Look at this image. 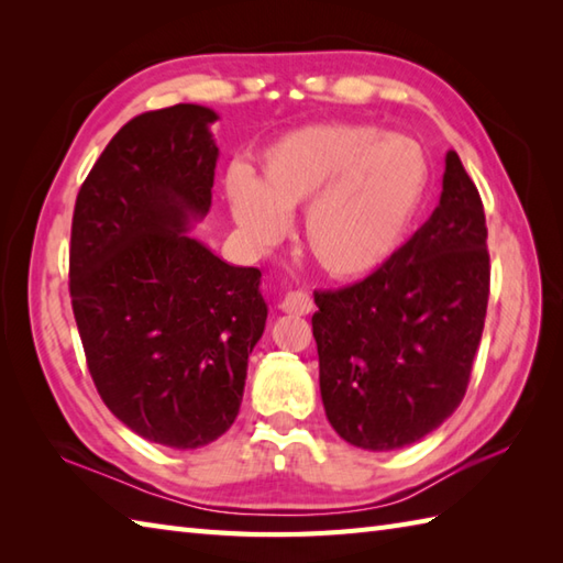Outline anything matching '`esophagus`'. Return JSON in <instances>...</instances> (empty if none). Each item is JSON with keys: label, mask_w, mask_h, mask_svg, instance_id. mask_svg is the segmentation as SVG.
Segmentation results:
<instances>
[{"label": "esophagus", "mask_w": 563, "mask_h": 563, "mask_svg": "<svg viewBox=\"0 0 563 563\" xmlns=\"http://www.w3.org/2000/svg\"><path fill=\"white\" fill-rule=\"evenodd\" d=\"M280 309L285 314H309L314 309V302L312 297H309L307 292L302 290H290L285 292V297L280 300Z\"/></svg>", "instance_id": "esophagus-1"}]
</instances>
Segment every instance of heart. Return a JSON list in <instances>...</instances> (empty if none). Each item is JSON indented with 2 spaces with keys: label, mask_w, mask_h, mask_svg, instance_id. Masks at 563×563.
I'll return each mask as SVG.
<instances>
[{
  "label": "heart",
  "mask_w": 563,
  "mask_h": 563,
  "mask_svg": "<svg viewBox=\"0 0 563 563\" xmlns=\"http://www.w3.org/2000/svg\"><path fill=\"white\" fill-rule=\"evenodd\" d=\"M430 186L433 164L416 137L367 121H329L271 142L258 174L234 166L224 196L239 230L258 249L278 242L288 214L307 206V251L333 278L355 280L401 249Z\"/></svg>",
  "instance_id": "b5f03b06"
}]
</instances>
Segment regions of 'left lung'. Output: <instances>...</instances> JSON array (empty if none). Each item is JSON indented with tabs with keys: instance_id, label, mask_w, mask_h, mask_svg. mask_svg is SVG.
<instances>
[{
	"instance_id": "1",
	"label": "left lung",
	"mask_w": 563,
	"mask_h": 563,
	"mask_svg": "<svg viewBox=\"0 0 563 563\" xmlns=\"http://www.w3.org/2000/svg\"><path fill=\"white\" fill-rule=\"evenodd\" d=\"M488 280L479 190L450 150L421 230L365 280L314 292L321 401L345 442L399 450L454 413L482 341Z\"/></svg>"
}]
</instances>
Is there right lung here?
<instances>
[{
    "instance_id": "obj_1",
    "label": "right lung",
    "mask_w": 563,
    "mask_h": 563,
    "mask_svg": "<svg viewBox=\"0 0 563 563\" xmlns=\"http://www.w3.org/2000/svg\"><path fill=\"white\" fill-rule=\"evenodd\" d=\"M214 121L198 103L133 118L71 218L69 295L93 385L118 421L174 450L230 430L268 317L261 271L188 234L212 202Z\"/></svg>"
}]
</instances>
